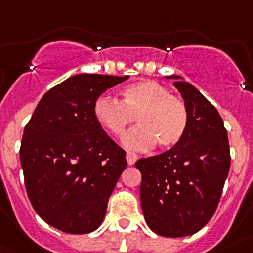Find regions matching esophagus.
Returning a JSON list of instances; mask_svg holds the SVG:
<instances>
[{"label": "esophagus", "mask_w": 253, "mask_h": 253, "mask_svg": "<svg viewBox=\"0 0 253 253\" xmlns=\"http://www.w3.org/2000/svg\"><path fill=\"white\" fill-rule=\"evenodd\" d=\"M126 159H127V163H128V166H132V164H135L136 160L139 159V157H137V154L131 153V151H127Z\"/></svg>", "instance_id": "obj_1"}]
</instances>
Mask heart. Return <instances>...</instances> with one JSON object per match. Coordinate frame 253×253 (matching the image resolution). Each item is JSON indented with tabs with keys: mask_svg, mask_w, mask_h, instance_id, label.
I'll list each match as a JSON object with an SVG mask.
<instances>
[{
	"mask_svg": "<svg viewBox=\"0 0 253 253\" xmlns=\"http://www.w3.org/2000/svg\"><path fill=\"white\" fill-rule=\"evenodd\" d=\"M96 122L112 136L121 139L135 122L139 126L126 136L124 144L133 150L157 145L170 149L183 139L188 127V109L182 98L170 94L166 85L142 80L121 91V102L99 96L94 104Z\"/></svg>",
	"mask_w": 253,
	"mask_h": 253,
	"instance_id": "1",
	"label": "heart"
}]
</instances>
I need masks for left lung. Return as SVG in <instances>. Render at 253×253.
Listing matches in <instances>:
<instances>
[{
	"label": "left lung",
	"mask_w": 253,
	"mask_h": 253,
	"mask_svg": "<svg viewBox=\"0 0 253 253\" xmlns=\"http://www.w3.org/2000/svg\"><path fill=\"white\" fill-rule=\"evenodd\" d=\"M188 109V127L174 148L135 163L141 172L140 199L145 220L159 236L186 237L212 218L230 167L227 129L220 114L195 86L179 76Z\"/></svg>",
	"instance_id": "8db88e82"
}]
</instances>
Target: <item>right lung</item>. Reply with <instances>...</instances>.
Returning a JSON list of instances; mask_svg holds the SVG:
<instances>
[{
    "mask_svg": "<svg viewBox=\"0 0 253 253\" xmlns=\"http://www.w3.org/2000/svg\"><path fill=\"white\" fill-rule=\"evenodd\" d=\"M127 79L74 75L48 90L24 128L26 192L37 214L62 232L84 234L99 227L126 168V151L96 122L94 104Z\"/></svg>",
    "mask_w": 253,
    "mask_h": 253,
    "instance_id": "obj_1",
    "label": "right lung"
}]
</instances>
